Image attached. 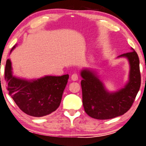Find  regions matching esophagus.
Returning <instances> with one entry per match:
<instances>
[{"label":"esophagus","instance_id":"1","mask_svg":"<svg viewBox=\"0 0 146 146\" xmlns=\"http://www.w3.org/2000/svg\"><path fill=\"white\" fill-rule=\"evenodd\" d=\"M78 75H77V74H76V73H74V74H73V75H71V80H73V81H76V80H78Z\"/></svg>","mask_w":146,"mask_h":146}]
</instances>
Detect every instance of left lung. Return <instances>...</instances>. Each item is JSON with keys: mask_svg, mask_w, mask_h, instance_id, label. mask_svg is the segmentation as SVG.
Here are the masks:
<instances>
[{"mask_svg": "<svg viewBox=\"0 0 146 146\" xmlns=\"http://www.w3.org/2000/svg\"><path fill=\"white\" fill-rule=\"evenodd\" d=\"M131 52L119 55L128 60V80L124 87L114 92L106 89L96 71L84 68L80 71L82 80V103L85 112L96 119H109L123 115L131 108L139 91L141 82L139 59L137 52Z\"/></svg>", "mask_w": 146, "mask_h": 146, "instance_id": "1", "label": "left lung"}]
</instances>
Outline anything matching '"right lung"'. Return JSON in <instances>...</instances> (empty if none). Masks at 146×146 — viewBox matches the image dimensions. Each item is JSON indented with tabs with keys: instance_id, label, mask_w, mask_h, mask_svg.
<instances>
[{
	"instance_id": "right-lung-1",
	"label": "right lung",
	"mask_w": 146,
	"mask_h": 146,
	"mask_svg": "<svg viewBox=\"0 0 146 146\" xmlns=\"http://www.w3.org/2000/svg\"><path fill=\"white\" fill-rule=\"evenodd\" d=\"M17 44L12 48L10 54ZM5 80L9 94L23 112L33 117H43L57 109L61 102L63 92L69 75H46L27 80L13 75L11 60L5 67Z\"/></svg>"
}]
</instances>
